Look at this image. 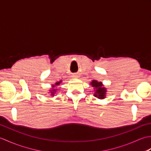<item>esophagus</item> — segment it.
<instances>
[{
    "label": "esophagus",
    "instance_id": "esophagus-1",
    "mask_svg": "<svg viewBox=\"0 0 151 151\" xmlns=\"http://www.w3.org/2000/svg\"><path fill=\"white\" fill-rule=\"evenodd\" d=\"M73 78H77L78 77V76H76V75H73Z\"/></svg>",
    "mask_w": 151,
    "mask_h": 151
}]
</instances>
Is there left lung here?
<instances>
[{
    "label": "left lung",
    "instance_id": "1",
    "mask_svg": "<svg viewBox=\"0 0 151 151\" xmlns=\"http://www.w3.org/2000/svg\"><path fill=\"white\" fill-rule=\"evenodd\" d=\"M91 84L93 87L96 88V92L94 94L95 97L99 99H104L106 93V89L104 88H102V83L99 82L97 81H93Z\"/></svg>",
    "mask_w": 151,
    "mask_h": 151
}]
</instances>
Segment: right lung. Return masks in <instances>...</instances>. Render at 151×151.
<instances>
[{"label": "right lung", "instance_id": "right-lung-1", "mask_svg": "<svg viewBox=\"0 0 151 151\" xmlns=\"http://www.w3.org/2000/svg\"><path fill=\"white\" fill-rule=\"evenodd\" d=\"M60 82H56V86H57V85H59ZM52 87H53V88H54V86H52ZM55 92H56V90H54V89H52V90L51 91V93H52L51 95H54V93H55Z\"/></svg>", "mask_w": 151, "mask_h": 151}]
</instances>
